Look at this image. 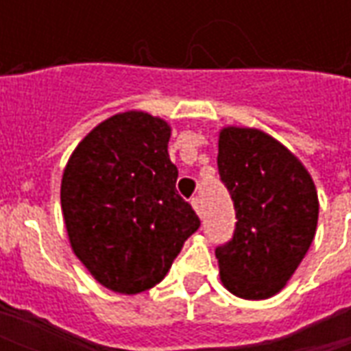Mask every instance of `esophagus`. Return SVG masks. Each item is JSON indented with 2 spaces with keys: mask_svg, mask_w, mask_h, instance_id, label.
<instances>
[{
  "mask_svg": "<svg viewBox=\"0 0 351 351\" xmlns=\"http://www.w3.org/2000/svg\"><path fill=\"white\" fill-rule=\"evenodd\" d=\"M191 206H193V210H195L199 216H203V206H201V199H199V197L191 199Z\"/></svg>",
  "mask_w": 351,
  "mask_h": 351,
  "instance_id": "esophagus-1",
  "label": "esophagus"
}]
</instances>
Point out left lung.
<instances>
[{"label":"left lung","mask_w":351,"mask_h":351,"mask_svg":"<svg viewBox=\"0 0 351 351\" xmlns=\"http://www.w3.org/2000/svg\"><path fill=\"white\" fill-rule=\"evenodd\" d=\"M218 171L237 210L233 239L216 248L221 284L241 299H269L284 289L314 241V180L287 146L241 125L218 133Z\"/></svg>","instance_id":"8db88e82"}]
</instances>
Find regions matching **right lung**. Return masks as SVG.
<instances>
[{"label": "right lung", "instance_id": "obj_1", "mask_svg": "<svg viewBox=\"0 0 351 351\" xmlns=\"http://www.w3.org/2000/svg\"><path fill=\"white\" fill-rule=\"evenodd\" d=\"M171 131L145 110L118 112L80 141L64 169L60 199L71 250L114 293L160 284L201 223L176 193Z\"/></svg>", "mask_w": 351, "mask_h": 351}]
</instances>
